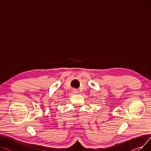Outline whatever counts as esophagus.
I'll use <instances>...</instances> for the list:
<instances>
[{
    "instance_id": "esophagus-1",
    "label": "esophagus",
    "mask_w": 151,
    "mask_h": 151,
    "mask_svg": "<svg viewBox=\"0 0 151 151\" xmlns=\"http://www.w3.org/2000/svg\"><path fill=\"white\" fill-rule=\"evenodd\" d=\"M76 90H75V92H76Z\"/></svg>"
}]
</instances>
